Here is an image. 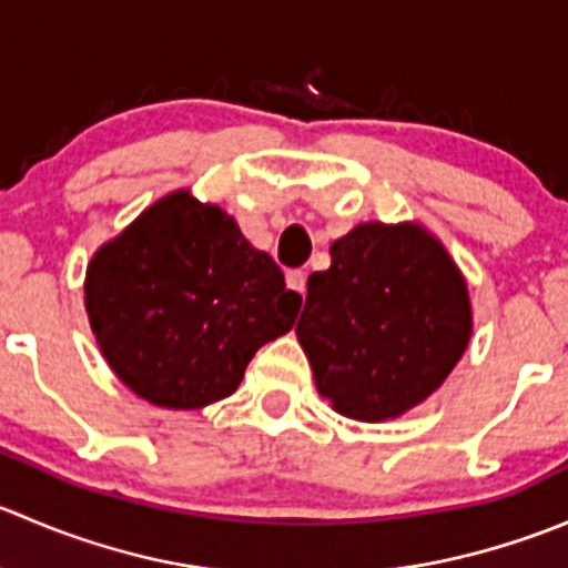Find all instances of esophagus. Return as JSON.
<instances>
[{
  "instance_id": "34e87169",
  "label": "esophagus",
  "mask_w": 568,
  "mask_h": 568,
  "mask_svg": "<svg viewBox=\"0 0 568 568\" xmlns=\"http://www.w3.org/2000/svg\"><path fill=\"white\" fill-rule=\"evenodd\" d=\"M305 280H307V274L302 272V268H291V272L285 274V283H288V288L296 291V294H302V296H305Z\"/></svg>"
}]
</instances>
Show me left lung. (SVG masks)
<instances>
[{"label": "left lung", "instance_id": "obj_1", "mask_svg": "<svg viewBox=\"0 0 568 568\" xmlns=\"http://www.w3.org/2000/svg\"><path fill=\"white\" fill-rule=\"evenodd\" d=\"M307 277L296 337L341 415L387 420L437 390L473 332L467 285L417 225H357Z\"/></svg>", "mask_w": 568, "mask_h": 568}]
</instances>
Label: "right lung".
<instances>
[{"label": "right lung", "mask_w": 568, "mask_h": 568, "mask_svg": "<svg viewBox=\"0 0 568 568\" xmlns=\"http://www.w3.org/2000/svg\"><path fill=\"white\" fill-rule=\"evenodd\" d=\"M84 302L123 385L197 409L242 385L257 348L294 326L302 296L233 216L175 192L95 252Z\"/></svg>", "instance_id": "1"}]
</instances>
